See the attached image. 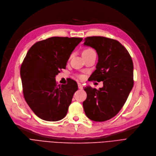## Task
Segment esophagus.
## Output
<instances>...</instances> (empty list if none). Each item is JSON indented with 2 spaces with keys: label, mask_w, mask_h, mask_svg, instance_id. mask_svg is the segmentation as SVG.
Masks as SVG:
<instances>
[{
  "label": "esophagus",
  "mask_w": 156,
  "mask_h": 156,
  "mask_svg": "<svg viewBox=\"0 0 156 156\" xmlns=\"http://www.w3.org/2000/svg\"><path fill=\"white\" fill-rule=\"evenodd\" d=\"M78 87H79V89H80V90H83V86L80 83H78Z\"/></svg>",
  "instance_id": "34e87169"
}]
</instances>
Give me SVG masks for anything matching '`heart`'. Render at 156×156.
<instances>
[{"mask_svg":"<svg viewBox=\"0 0 156 156\" xmlns=\"http://www.w3.org/2000/svg\"><path fill=\"white\" fill-rule=\"evenodd\" d=\"M91 54H96L95 51L92 48H86L83 52V56L84 55H89Z\"/></svg>","mask_w":156,"mask_h":156,"instance_id":"b5f03b06","label":"heart"}]
</instances>
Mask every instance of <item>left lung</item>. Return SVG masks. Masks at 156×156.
Masks as SVG:
<instances>
[{
  "mask_svg": "<svg viewBox=\"0 0 156 156\" xmlns=\"http://www.w3.org/2000/svg\"><path fill=\"white\" fill-rule=\"evenodd\" d=\"M85 46L94 48L98 56L96 70L90 80L103 81L96 90L87 86V98L83 102L86 116L103 122L115 116L126 101L134 84L133 63L128 50L116 40L105 37H87Z\"/></svg>",
  "mask_w": 156,
  "mask_h": 156,
  "instance_id": "8db88e82",
  "label": "left lung"
}]
</instances>
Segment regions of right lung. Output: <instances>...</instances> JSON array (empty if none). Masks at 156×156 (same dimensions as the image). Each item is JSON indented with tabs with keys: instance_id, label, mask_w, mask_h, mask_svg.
Instances as JSON below:
<instances>
[{
	"instance_id": "obj_1",
	"label": "right lung",
	"mask_w": 156,
	"mask_h": 156,
	"mask_svg": "<svg viewBox=\"0 0 156 156\" xmlns=\"http://www.w3.org/2000/svg\"><path fill=\"white\" fill-rule=\"evenodd\" d=\"M83 38L53 37L37 42L30 48L20 69L25 101L41 119L58 121L67 114L78 86L70 79L57 85L55 77Z\"/></svg>"
}]
</instances>
